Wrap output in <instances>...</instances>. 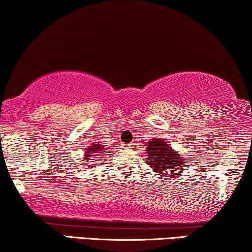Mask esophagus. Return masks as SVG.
I'll return each instance as SVG.
<instances>
[{
	"label": "esophagus",
	"instance_id": "esophagus-1",
	"mask_svg": "<svg viewBox=\"0 0 252 252\" xmlns=\"http://www.w3.org/2000/svg\"><path fill=\"white\" fill-rule=\"evenodd\" d=\"M122 146H123V148H129V144H126V143H123Z\"/></svg>",
	"mask_w": 252,
	"mask_h": 252
}]
</instances>
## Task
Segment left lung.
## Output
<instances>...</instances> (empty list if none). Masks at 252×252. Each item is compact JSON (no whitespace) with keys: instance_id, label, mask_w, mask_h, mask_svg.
Wrapping results in <instances>:
<instances>
[{"instance_id":"1","label":"left lung","mask_w":252,"mask_h":252,"mask_svg":"<svg viewBox=\"0 0 252 252\" xmlns=\"http://www.w3.org/2000/svg\"><path fill=\"white\" fill-rule=\"evenodd\" d=\"M144 153L148 157L146 159L148 165H150L155 172L163 175L164 179L177 174L175 172L180 170V167H187L184 158L174 153L170 144L160 137H155L154 140L149 141Z\"/></svg>"}]
</instances>
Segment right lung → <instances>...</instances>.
<instances>
[{
  "instance_id": "obj_1",
  "label": "right lung",
  "mask_w": 252,
  "mask_h": 252,
  "mask_svg": "<svg viewBox=\"0 0 252 252\" xmlns=\"http://www.w3.org/2000/svg\"><path fill=\"white\" fill-rule=\"evenodd\" d=\"M103 150H104V148L97 144V142L91 143L85 151V157L82 163H91L92 158H96L95 156H105V153H102ZM96 163H97V161H96Z\"/></svg>"
}]
</instances>
